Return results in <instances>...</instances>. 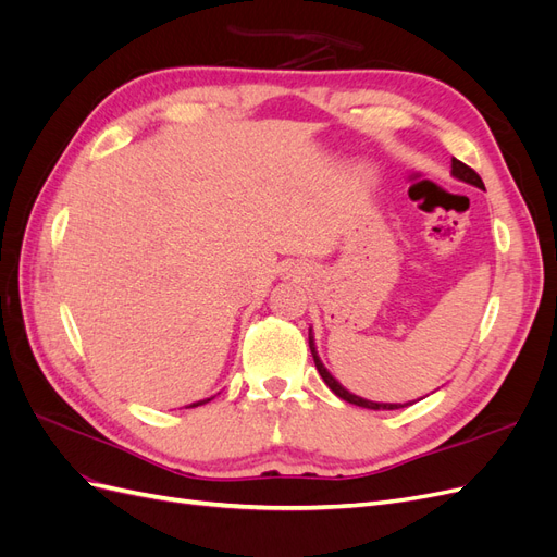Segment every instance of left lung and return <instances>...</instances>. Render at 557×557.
Masks as SVG:
<instances>
[{
  "label": "left lung",
  "instance_id": "left-lung-1",
  "mask_svg": "<svg viewBox=\"0 0 557 557\" xmlns=\"http://www.w3.org/2000/svg\"><path fill=\"white\" fill-rule=\"evenodd\" d=\"M450 174L458 178V181H462V183H469V185H474V188H481V190H485L483 188V181H481V176L474 172V170H469L467 164H462L460 160H450ZM309 348H311V356H313V362H315V369H318V374L323 376V381L327 383V387L330 391L336 395V397H342L344 401H348V404H356V407H362V409H374V411H395V409H404V407H409L411 401H407V404H393V401H372V399H367V397H360V395H352L348 387H344L339 381H336L334 376H332V372L330 369L323 364V360H320V356H318V348H315V336H313V330L309 327Z\"/></svg>",
  "mask_w": 557,
  "mask_h": 557
}]
</instances>
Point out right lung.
Returning <instances> with one entry per match:
<instances>
[{"label": "right lung", "instance_id": "obj_1", "mask_svg": "<svg viewBox=\"0 0 557 557\" xmlns=\"http://www.w3.org/2000/svg\"><path fill=\"white\" fill-rule=\"evenodd\" d=\"M211 399H213V397H207V399H199V401H193L188 409H193V407H199V404H207V401H211Z\"/></svg>", "mask_w": 557, "mask_h": 557}]
</instances>
